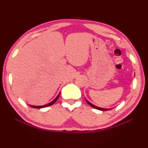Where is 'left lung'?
<instances>
[{
	"label": "left lung",
	"instance_id": "obj_1",
	"mask_svg": "<svg viewBox=\"0 0 148 148\" xmlns=\"http://www.w3.org/2000/svg\"><path fill=\"white\" fill-rule=\"evenodd\" d=\"M86 102H87V104H88L89 106H91V107L95 109H97V110H103V111H106V110H108L109 109H105V108H99V107H97V106H95V105L92 104L91 103H90V102L89 101H87L86 100Z\"/></svg>",
	"mask_w": 148,
	"mask_h": 148
}]
</instances>
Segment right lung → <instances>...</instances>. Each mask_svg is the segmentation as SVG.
I'll use <instances>...</instances> for the list:
<instances>
[{"label":"right lung","instance_id":"add662e5","mask_svg":"<svg viewBox=\"0 0 148 148\" xmlns=\"http://www.w3.org/2000/svg\"><path fill=\"white\" fill-rule=\"evenodd\" d=\"M59 95L60 94H59L58 95V96H57L56 99H55L52 102H50V103H49V104H46V105H44V106H31V107H32V108H45V107H47V106H51V105H52V104H53L55 102H56L57 101V99H59Z\"/></svg>","mask_w":148,"mask_h":148}]
</instances>
